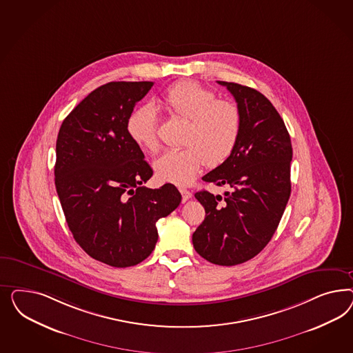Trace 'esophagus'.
Here are the masks:
<instances>
[{
  "mask_svg": "<svg viewBox=\"0 0 353 353\" xmlns=\"http://www.w3.org/2000/svg\"><path fill=\"white\" fill-rule=\"evenodd\" d=\"M180 192L182 195V202H186L192 198V192H189L188 189H185V188H180Z\"/></svg>",
  "mask_w": 353,
  "mask_h": 353,
  "instance_id": "34e87169",
  "label": "esophagus"
}]
</instances>
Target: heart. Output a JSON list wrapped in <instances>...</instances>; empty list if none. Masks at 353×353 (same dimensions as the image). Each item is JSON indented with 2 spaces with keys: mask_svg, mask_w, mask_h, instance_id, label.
<instances>
[{
  "mask_svg": "<svg viewBox=\"0 0 353 353\" xmlns=\"http://www.w3.org/2000/svg\"><path fill=\"white\" fill-rule=\"evenodd\" d=\"M161 103L173 118L186 121L182 145L165 151L154 161L157 177L164 182L188 185L204 163L216 167L229 158L239 139L242 114L238 106L219 99L211 89L196 81H180L170 86ZM127 132L139 148L149 152L159 150L158 117L152 105L133 108L127 119Z\"/></svg>",
  "mask_w": 353,
  "mask_h": 353,
  "instance_id": "b5f03b06",
  "label": "heart"
}]
</instances>
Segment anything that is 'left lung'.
Listing matches in <instances>:
<instances>
[{
  "label": "left lung",
  "mask_w": 353,
  "mask_h": 353,
  "mask_svg": "<svg viewBox=\"0 0 353 353\" xmlns=\"http://www.w3.org/2000/svg\"><path fill=\"white\" fill-rule=\"evenodd\" d=\"M234 97L242 129L229 158L203 176L228 186L224 196L195 192L205 217L192 245L212 264L232 267L256 256L274 234L291 192L289 132L267 97L252 88L217 81Z\"/></svg>",
  "instance_id": "left-lung-1"
}]
</instances>
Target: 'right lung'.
<instances>
[{
  "label": "right lung",
  "mask_w": 353,
  "mask_h": 353,
  "mask_svg": "<svg viewBox=\"0 0 353 353\" xmlns=\"http://www.w3.org/2000/svg\"><path fill=\"white\" fill-rule=\"evenodd\" d=\"M152 81H112L97 88L64 119L57 139L55 188L76 242L101 263L143 261L158 241L157 221L181 203L172 183L148 189L152 176L127 119Z\"/></svg>",
  "instance_id": "add662e5"
}]
</instances>
